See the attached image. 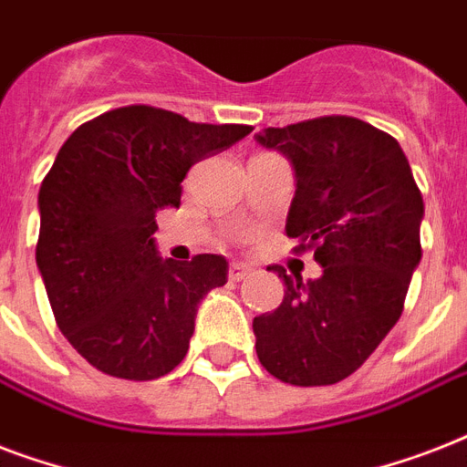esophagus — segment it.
I'll return each instance as SVG.
<instances>
[{
    "instance_id": "34e87169",
    "label": "esophagus",
    "mask_w": 467,
    "mask_h": 467,
    "mask_svg": "<svg viewBox=\"0 0 467 467\" xmlns=\"http://www.w3.org/2000/svg\"><path fill=\"white\" fill-rule=\"evenodd\" d=\"M249 271H252V266H249V264L233 262L230 264V269H227V278H230V281H242V278L249 276Z\"/></svg>"
}]
</instances>
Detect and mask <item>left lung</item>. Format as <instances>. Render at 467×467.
I'll return each mask as SVG.
<instances>
[{
	"instance_id": "1",
	"label": "left lung",
	"mask_w": 467,
	"mask_h": 467,
	"mask_svg": "<svg viewBox=\"0 0 467 467\" xmlns=\"http://www.w3.org/2000/svg\"><path fill=\"white\" fill-rule=\"evenodd\" d=\"M256 140L293 161L285 234L322 266L307 284L269 266L285 291L276 310L254 317L256 356L284 383L334 385L361 368L402 315L421 259V191L400 142L351 116L266 128Z\"/></svg>"
}]
</instances>
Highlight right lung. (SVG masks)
I'll return each mask as SVG.
<instances>
[{
  "label": "right lung",
  "instance_id": "1",
  "mask_svg": "<svg viewBox=\"0 0 467 467\" xmlns=\"http://www.w3.org/2000/svg\"><path fill=\"white\" fill-rule=\"evenodd\" d=\"M252 130L135 104L65 140L40 183L36 262L60 332L97 370L155 380L183 361L198 303L227 284V262L160 259L155 213L179 208L196 161Z\"/></svg>",
  "mask_w": 467,
  "mask_h": 467
}]
</instances>
